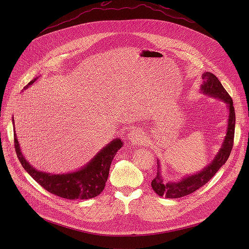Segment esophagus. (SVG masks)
I'll return each instance as SVG.
<instances>
[{
  "label": "esophagus",
  "mask_w": 249,
  "mask_h": 249,
  "mask_svg": "<svg viewBox=\"0 0 249 249\" xmlns=\"http://www.w3.org/2000/svg\"><path fill=\"white\" fill-rule=\"evenodd\" d=\"M128 139L130 143H132L133 145H138L142 142L143 136L138 130H131V131L128 133Z\"/></svg>",
  "instance_id": "34e87169"
}]
</instances>
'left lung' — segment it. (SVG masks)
<instances>
[{"mask_svg": "<svg viewBox=\"0 0 249 249\" xmlns=\"http://www.w3.org/2000/svg\"><path fill=\"white\" fill-rule=\"evenodd\" d=\"M202 78V93L212 98L222 100L227 105L229 115L226 136L224 141L222 142V146L219 149V152L211 163L206 165V167H204L198 174L188 176L178 181H165L161 177L160 164V160H158V173H156V177L151 181V187L153 191L160 197L164 196L165 198L168 199H177L196 192L201 187L205 186V184H207L215 176L219 168L225 164L231 153L235 130V110L233 107V101L216 75L211 72H204Z\"/></svg>", "mask_w": 249, "mask_h": 249, "instance_id": "8db88e82", "label": "left lung"}]
</instances>
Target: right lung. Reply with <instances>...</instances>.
I'll use <instances>...</instances> for the list:
<instances>
[{"label": "right lung", "instance_id": "1", "mask_svg": "<svg viewBox=\"0 0 249 249\" xmlns=\"http://www.w3.org/2000/svg\"><path fill=\"white\" fill-rule=\"evenodd\" d=\"M37 78L38 77L32 80L24 89H26L31 86ZM13 125H15L14 119H13ZM14 144L17 158L22 166L42 188L64 199L87 200L97 197L105 189L109 177L111 162L117 151L123 146V142L119 138L114 139L102 148V150L94 156V159H91L84 167L76 172L62 175L37 171L35 167L28 163L21 152L15 129Z\"/></svg>", "mask_w": 249, "mask_h": 249}]
</instances>
